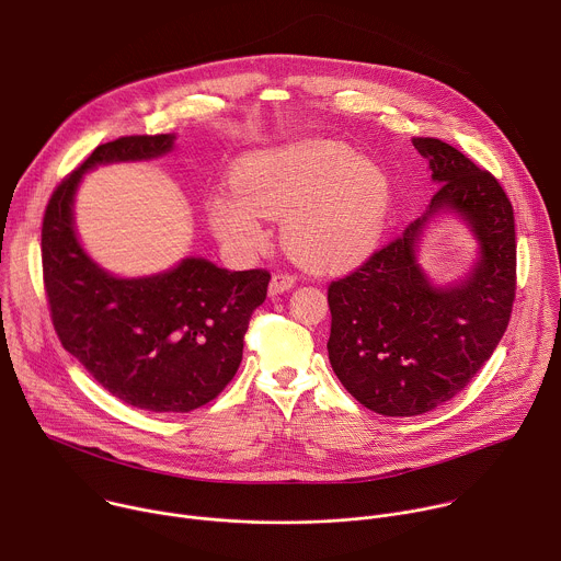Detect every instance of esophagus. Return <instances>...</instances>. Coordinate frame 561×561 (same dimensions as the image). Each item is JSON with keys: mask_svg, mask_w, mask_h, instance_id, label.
<instances>
[{"mask_svg": "<svg viewBox=\"0 0 561 561\" xmlns=\"http://www.w3.org/2000/svg\"><path fill=\"white\" fill-rule=\"evenodd\" d=\"M295 286V277L288 275V273H275L271 284H268V295H282V293H288L290 288Z\"/></svg>", "mask_w": 561, "mask_h": 561, "instance_id": "esophagus-1", "label": "esophagus"}]
</instances>
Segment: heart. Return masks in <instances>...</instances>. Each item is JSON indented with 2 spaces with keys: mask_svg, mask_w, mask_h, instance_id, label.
Returning <instances> with one entry per match:
<instances>
[{
  "mask_svg": "<svg viewBox=\"0 0 561 561\" xmlns=\"http://www.w3.org/2000/svg\"><path fill=\"white\" fill-rule=\"evenodd\" d=\"M237 197L217 195L208 221L219 242L253 257L268 247L262 219L282 221L284 244L308 266L362 260L381 239L392 186L370 159L337 141H306L255 152L232 175Z\"/></svg>",
  "mask_w": 561,
  "mask_h": 561,
  "instance_id": "b5f03b06",
  "label": "heart"
}]
</instances>
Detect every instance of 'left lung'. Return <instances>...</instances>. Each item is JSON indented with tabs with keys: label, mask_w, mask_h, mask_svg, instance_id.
Returning <instances> with one entry per match:
<instances>
[{
	"label": "left lung",
	"mask_w": 561,
	"mask_h": 561,
	"mask_svg": "<svg viewBox=\"0 0 561 561\" xmlns=\"http://www.w3.org/2000/svg\"><path fill=\"white\" fill-rule=\"evenodd\" d=\"M437 191L428 210L329 288V359L366 409L413 417L448 402L497 348L515 299V217L500 182L442 139L415 137ZM446 214L473 234L468 274L439 285L421 266L425 230Z\"/></svg>",
	"instance_id": "8db88e82"
}]
</instances>
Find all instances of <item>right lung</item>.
Returning a JSON list of instances; mask_svg holds the SVG:
<instances>
[{
	"label": "right lung",
	"mask_w": 561,
	"mask_h": 561,
	"mask_svg": "<svg viewBox=\"0 0 561 561\" xmlns=\"http://www.w3.org/2000/svg\"><path fill=\"white\" fill-rule=\"evenodd\" d=\"M175 139L135 135L98 146L57 186L42 226L44 284L61 346L113 397L150 413H188L226 388L271 282L266 271H228L206 257L119 277L79 242L75 195L84 175L164 157Z\"/></svg>",
	"instance_id": "add662e5"
}]
</instances>
